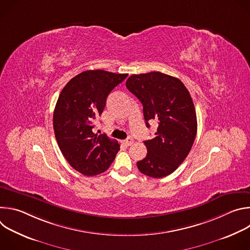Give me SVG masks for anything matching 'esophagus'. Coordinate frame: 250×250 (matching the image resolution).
<instances>
[{"label":"esophagus","instance_id":"34e87169","mask_svg":"<svg viewBox=\"0 0 250 250\" xmlns=\"http://www.w3.org/2000/svg\"><path fill=\"white\" fill-rule=\"evenodd\" d=\"M123 144H124L125 146H131V145L133 144V139L130 138V137H128V138L123 140Z\"/></svg>","mask_w":250,"mask_h":250}]
</instances>
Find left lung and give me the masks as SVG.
<instances>
[{"label":"left lung","instance_id":"obj_1","mask_svg":"<svg viewBox=\"0 0 250 250\" xmlns=\"http://www.w3.org/2000/svg\"><path fill=\"white\" fill-rule=\"evenodd\" d=\"M126 88L144 105L146 126L158 123L155 137L145 141L146 158L138 170L152 178L173 173L189 154L197 134V116L191 95L178 78L161 72L133 74Z\"/></svg>","mask_w":250,"mask_h":250}]
</instances>
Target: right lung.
<instances>
[{"mask_svg": "<svg viewBox=\"0 0 250 250\" xmlns=\"http://www.w3.org/2000/svg\"><path fill=\"white\" fill-rule=\"evenodd\" d=\"M128 74L88 70L71 79L61 91L53 114L58 146L76 171L95 176L110 167L120 150L117 140L93 132L106 97Z\"/></svg>", "mask_w": 250, "mask_h": 250, "instance_id": "add662e5", "label": "right lung"}]
</instances>
